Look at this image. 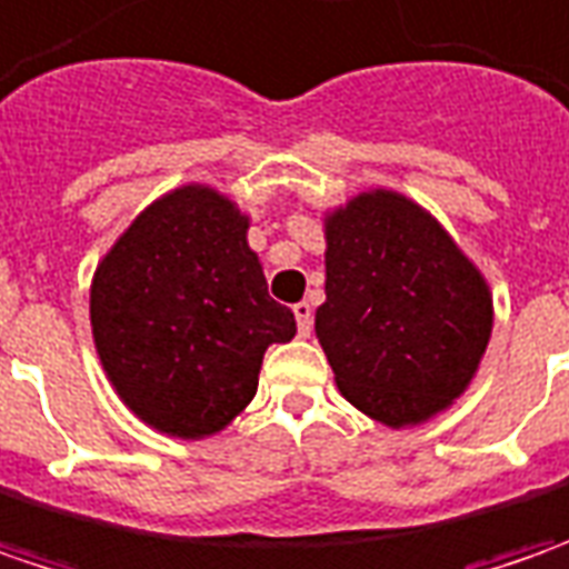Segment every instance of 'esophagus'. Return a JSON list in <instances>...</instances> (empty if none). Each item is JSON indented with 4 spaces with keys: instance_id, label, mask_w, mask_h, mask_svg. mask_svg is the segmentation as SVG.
<instances>
[{
    "instance_id": "esophagus-1",
    "label": "esophagus",
    "mask_w": 569,
    "mask_h": 569,
    "mask_svg": "<svg viewBox=\"0 0 569 569\" xmlns=\"http://www.w3.org/2000/svg\"><path fill=\"white\" fill-rule=\"evenodd\" d=\"M295 319H297V332L307 339V336H310V329H313V307H310L307 300L295 303Z\"/></svg>"
}]
</instances>
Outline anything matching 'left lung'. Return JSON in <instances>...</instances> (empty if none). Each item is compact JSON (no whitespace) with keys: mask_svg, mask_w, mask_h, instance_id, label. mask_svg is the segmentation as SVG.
<instances>
[{"mask_svg":"<svg viewBox=\"0 0 569 569\" xmlns=\"http://www.w3.org/2000/svg\"><path fill=\"white\" fill-rule=\"evenodd\" d=\"M493 326L488 281L425 208L373 189L326 218L317 339L341 396L421 425L466 392Z\"/></svg>","mask_w":569,"mask_h":569,"instance_id":"left-lung-1","label":"left lung"}]
</instances>
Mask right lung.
I'll use <instances>...</instances> for the list:
<instances>
[{"label":"right lung","mask_w":569,"mask_h":569,"mask_svg":"<svg viewBox=\"0 0 569 569\" xmlns=\"http://www.w3.org/2000/svg\"><path fill=\"white\" fill-rule=\"evenodd\" d=\"M247 214L183 187L151 202L103 256L91 329L120 399L170 437H208L256 396L262 355L291 341L295 313L269 297Z\"/></svg>","instance_id":"obj_1"}]
</instances>
